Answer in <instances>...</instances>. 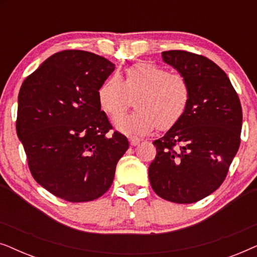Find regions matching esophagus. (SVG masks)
Instances as JSON below:
<instances>
[{
  "label": "esophagus",
  "mask_w": 257,
  "mask_h": 257,
  "mask_svg": "<svg viewBox=\"0 0 257 257\" xmlns=\"http://www.w3.org/2000/svg\"><path fill=\"white\" fill-rule=\"evenodd\" d=\"M139 143H140V139L136 138V137H132V138L130 139V144H131V146H137Z\"/></svg>",
  "instance_id": "esophagus-1"
}]
</instances>
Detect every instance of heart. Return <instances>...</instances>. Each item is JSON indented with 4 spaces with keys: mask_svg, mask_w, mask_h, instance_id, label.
Segmentation results:
<instances>
[{
    "mask_svg": "<svg viewBox=\"0 0 257 257\" xmlns=\"http://www.w3.org/2000/svg\"><path fill=\"white\" fill-rule=\"evenodd\" d=\"M136 98L138 110L114 118V127L128 136H143L158 127L167 130L182 118L191 99V87L180 73H171L164 66L138 63L125 72L114 75L98 91L100 107L108 115L125 112Z\"/></svg>",
    "mask_w": 257,
    "mask_h": 257,
    "instance_id": "b5f03b06",
    "label": "heart"
}]
</instances>
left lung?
Listing matches in <instances>:
<instances>
[{
  "mask_svg": "<svg viewBox=\"0 0 257 257\" xmlns=\"http://www.w3.org/2000/svg\"><path fill=\"white\" fill-rule=\"evenodd\" d=\"M163 61L187 79L191 99L177 124L154 140L153 191L175 203L199 201L222 184L240 146L242 108L229 78L203 56L164 51Z\"/></svg>",
  "mask_w": 257,
  "mask_h": 257,
  "instance_id": "left-lung-1",
  "label": "left lung"
}]
</instances>
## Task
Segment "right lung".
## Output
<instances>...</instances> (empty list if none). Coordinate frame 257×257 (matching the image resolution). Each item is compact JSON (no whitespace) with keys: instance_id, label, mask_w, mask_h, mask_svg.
<instances>
[{"instance_id":"right-lung-1","label":"right lung","mask_w":257,"mask_h":257,"mask_svg":"<svg viewBox=\"0 0 257 257\" xmlns=\"http://www.w3.org/2000/svg\"><path fill=\"white\" fill-rule=\"evenodd\" d=\"M114 64L92 52L52 55L19 93L16 131L35 180L58 198L86 202L107 192L128 149L100 110L98 91Z\"/></svg>"}]
</instances>
